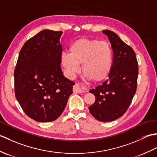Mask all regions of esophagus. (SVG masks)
<instances>
[{
	"label": "esophagus",
	"instance_id": "34e87169",
	"mask_svg": "<svg viewBox=\"0 0 157 157\" xmlns=\"http://www.w3.org/2000/svg\"><path fill=\"white\" fill-rule=\"evenodd\" d=\"M73 92H78V93H82V92H87V90L84 87V86H82L79 84H76L73 86Z\"/></svg>",
	"mask_w": 157,
	"mask_h": 157
}]
</instances>
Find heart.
<instances>
[{
    "instance_id": "heart-1",
    "label": "heart",
    "mask_w": 157,
    "mask_h": 157,
    "mask_svg": "<svg viewBox=\"0 0 157 157\" xmlns=\"http://www.w3.org/2000/svg\"><path fill=\"white\" fill-rule=\"evenodd\" d=\"M61 64L66 74L72 78L79 70L95 83L105 81L113 66V51L109 43L88 38H79L69 46V54L63 53Z\"/></svg>"
}]
</instances>
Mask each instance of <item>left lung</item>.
Segmentation results:
<instances>
[{"label": "left lung", "instance_id": "left-lung-1", "mask_svg": "<svg viewBox=\"0 0 157 157\" xmlns=\"http://www.w3.org/2000/svg\"><path fill=\"white\" fill-rule=\"evenodd\" d=\"M107 36L113 51V62L109 79L90 92L95 102L89 111L100 121L109 122L124 114L136 92L138 66L136 54L115 33L102 31Z\"/></svg>", "mask_w": 157, "mask_h": 157}]
</instances>
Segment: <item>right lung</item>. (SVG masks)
Segmentation results:
<instances>
[{
  "instance_id": "add662e5",
  "label": "right lung",
  "mask_w": 157,
  "mask_h": 157,
  "mask_svg": "<svg viewBox=\"0 0 157 157\" xmlns=\"http://www.w3.org/2000/svg\"><path fill=\"white\" fill-rule=\"evenodd\" d=\"M63 32L44 29L19 52L14 71L16 98L23 111L38 122L55 121L62 114L74 82L61 68Z\"/></svg>"
}]
</instances>
